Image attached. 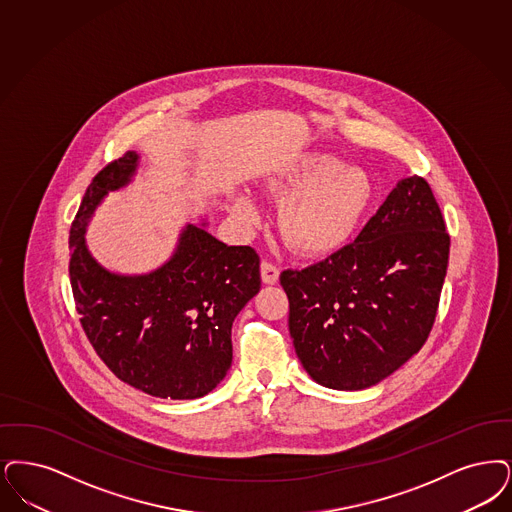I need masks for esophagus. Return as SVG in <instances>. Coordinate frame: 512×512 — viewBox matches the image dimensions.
<instances>
[{
	"mask_svg": "<svg viewBox=\"0 0 512 512\" xmlns=\"http://www.w3.org/2000/svg\"><path fill=\"white\" fill-rule=\"evenodd\" d=\"M278 278H280L278 266H274L272 263H268V261H263L261 263V280H263V284L272 286V284L278 282Z\"/></svg>",
	"mask_w": 512,
	"mask_h": 512,
	"instance_id": "34e87169",
	"label": "esophagus"
}]
</instances>
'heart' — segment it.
<instances>
[{
  "instance_id": "obj_1",
  "label": "heart",
  "mask_w": 512,
  "mask_h": 512,
  "mask_svg": "<svg viewBox=\"0 0 512 512\" xmlns=\"http://www.w3.org/2000/svg\"><path fill=\"white\" fill-rule=\"evenodd\" d=\"M266 188L286 196L280 230L299 253L322 255L345 246L368 215L375 186L360 167H343L328 154H307L276 169ZM234 213L246 225L259 219V205L249 192L234 198Z\"/></svg>"
}]
</instances>
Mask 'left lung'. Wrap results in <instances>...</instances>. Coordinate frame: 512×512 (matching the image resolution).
Instances as JSON below:
<instances>
[{"mask_svg":"<svg viewBox=\"0 0 512 512\" xmlns=\"http://www.w3.org/2000/svg\"><path fill=\"white\" fill-rule=\"evenodd\" d=\"M450 236L429 183L392 188L358 238L303 270H284L289 333L308 375L333 390L381 383L425 345Z\"/></svg>","mask_w":512,"mask_h":512,"instance_id":"1","label":"left lung"}]
</instances>
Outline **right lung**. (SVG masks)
Listing matches in <instances>:
<instances>
[{
    "mask_svg": "<svg viewBox=\"0 0 512 512\" xmlns=\"http://www.w3.org/2000/svg\"><path fill=\"white\" fill-rule=\"evenodd\" d=\"M127 152L89 184L70 228V284L83 331L123 383L171 400L202 398L232 364V322L259 293V255L184 225L164 265L122 274L101 265L85 232L110 192L137 175Z\"/></svg>",
    "mask_w": 512,
    "mask_h": 512,
    "instance_id": "obj_1",
    "label": "right lung"
}]
</instances>
